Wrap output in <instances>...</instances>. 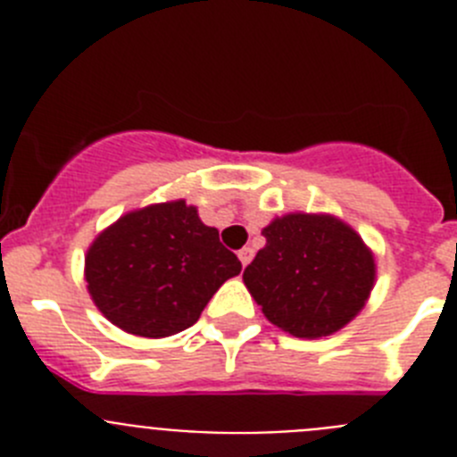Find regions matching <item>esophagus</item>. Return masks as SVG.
Listing matches in <instances>:
<instances>
[{"label":"esophagus","instance_id":"obj_1","mask_svg":"<svg viewBox=\"0 0 457 457\" xmlns=\"http://www.w3.org/2000/svg\"><path fill=\"white\" fill-rule=\"evenodd\" d=\"M237 258H240V263L247 268L249 263H252V258H253V249L252 247H242L240 252H237Z\"/></svg>","mask_w":457,"mask_h":457}]
</instances>
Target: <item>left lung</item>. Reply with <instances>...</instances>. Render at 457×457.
<instances>
[{"label":"left lung","mask_w":457,"mask_h":457,"mask_svg":"<svg viewBox=\"0 0 457 457\" xmlns=\"http://www.w3.org/2000/svg\"><path fill=\"white\" fill-rule=\"evenodd\" d=\"M265 247L242 281L278 329L297 338L338 332L359 316L375 286V253L329 212H288L263 231Z\"/></svg>","instance_id":"obj_1"}]
</instances>
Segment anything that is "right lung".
I'll return each instance as SVG.
<instances>
[{
  "label": "right lung",
  "mask_w": 457,
  "mask_h": 457,
  "mask_svg": "<svg viewBox=\"0 0 457 457\" xmlns=\"http://www.w3.org/2000/svg\"><path fill=\"white\" fill-rule=\"evenodd\" d=\"M242 270L185 199L120 215L96 236L84 256L93 304L135 337L164 338L199 320L224 281Z\"/></svg>",
  "instance_id": "right-lung-1"
}]
</instances>
